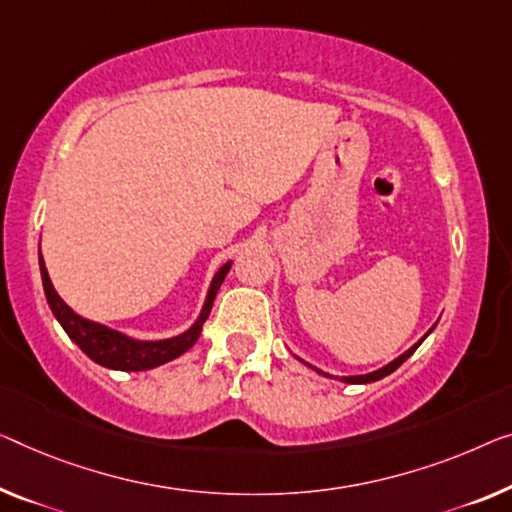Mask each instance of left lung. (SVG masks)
I'll return each instance as SVG.
<instances>
[{
	"label": "left lung",
	"mask_w": 512,
	"mask_h": 512,
	"mask_svg": "<svg viewBox=\"0 0 512 512\" xmlns=\"http://www.w3.org/2000/svg\"><path fill=\"white\" fill-rule=\"evenodd\" d=\"M432 329H434V326H432ZM432 329H430V331H427V333L423 335V338L416 342V345H414V347H409V349H407V352H404V354H400L398 358H395V361H391V363H388V365H384V368H379V370H375V372H368V375L340 377V381H345V384H370V381H377V379H381V377L391 375V372H395V370H398V368H400V365H402L404 361H407V358H409L411 354H414L418 347H421V342H423V340L427 338V335H430V333H432ZM308 368H312V365H310V363H308ZM312 370H315V372H319V375H322V377H331V379H333V375H329V372H324V370H317V368H312ZM335 379H338V377H335Z\"/></svg>",
	"instance_id": "1"
}]
</instances>
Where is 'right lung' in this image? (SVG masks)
<instances>
[{
	"instance_id": "obj_1",
	"label": "right lung",
	"mask_w": 512,
	"mask_h": 512,
	"mask_svg": "<svg viewBox=\"0 0 512 512\" xmlns=\"http://www.w3.org/2000/svg\"><path fill=\"white\" fill-rule=\"evenodd\" d=\"M38 266H41L45 299H48L52 315L57 317V322L61 324V329L66 331L68 338H71L75 345H78L82 352L91 358V361L103 365V368L140 372V370L158 368V365H163L167 361H174V358L186 354L188 349L195 345L202 333V326L207 322L211 312L213 299H216L218 289L223 285L232 262L220 266L216 276H213L207 301L202 305V312L200 317H197V322L190 326L188 331H183L181 335H174V338H167V340H135V338H128L124 333L110 329V326H103L98 322H91V319L80 317L78 312L68 308L64 299L57 294V289L52 287L41 253H38Z\"/></svg>"
}]
</instances>
